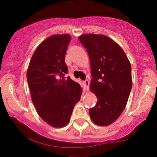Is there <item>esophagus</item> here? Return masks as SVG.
Listing matches in <instances>:
<instances>
[{
	"mask_svg": "<svg viewBox=\"0 0 157 157\" xmlns=\"http://www.w3.org/2000/svg\"><path fill=\"white\" fill-rule=\"evenodd\" d=\"M83 82H84V84L85 85V89H86V90H89V85H90V82H89V80H85L83 81Z\"/></svg>",
	"mask_w": 157,
	"mask_h": 157,
	"instance_id": "obj_1",
	"label": "esophagus"
}]
</instances>
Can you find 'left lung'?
Returning a JSON list of instances; mask_svg holds the SVG:
<instances>
[{
  "label": "left lung",
  "instance_id": "8db88e82",
  "mask_svg": "<svg viewBox=\"0 0 157 157\" xmlns=\"http://www.w3.org/2000/svg\"><path fill=\"white\" fill-rule=\"evenodd\" d=\"M79 40L90 62V90L97 96L95 107L89 110L94 124L108 126L121 116L132 87L131 66L124 50L104 35L87 33Z\"/></svg>",
  "mask_w": 157,
  "mask_h": 157
}]
</instances>
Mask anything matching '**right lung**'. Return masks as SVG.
Wrapping results in <instances>:
<instances>
[{
	"label": "right lung",
	"mask_w": 157,
	"mask_h": 157,
	"mask_svg": "<svg viewBox=\"0 0 157 157\" xmlns=\"http://www.w3.org/2000/svg\"><path fill=\"white\" fill-rule=\"evenodd\" d=\"M71 41L69 34L53 35L41 42L33 53L27 70L31 100L39 116L55 128L70 122L82 88L70 77L64 58Z\"/></svg>",
	"instance_id": "1"
}]
</instances>
